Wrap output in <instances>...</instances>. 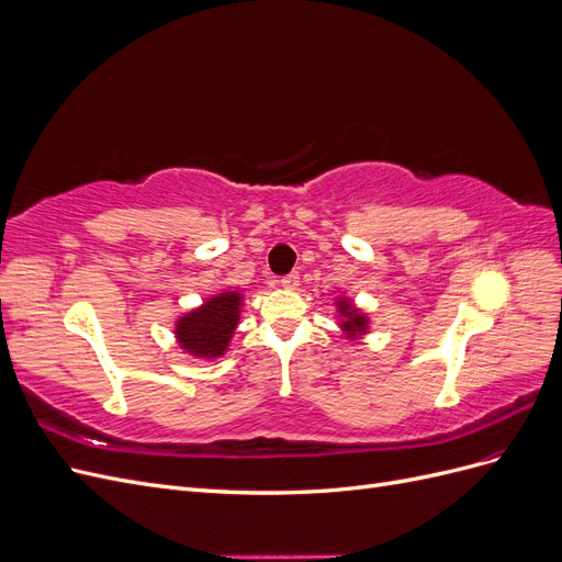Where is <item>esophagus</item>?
Here are the masks:
<instances>
[{"instance_id":"esophagus-1","label":"esophagus","mask_w":562,"mask_h":562,"mask_svg":"<svg viewBox=\"0 0 562 562\" xmlns=\"http://www.w3.org/2000/svg\"><path fill=\"white\" fill-rule=\"evenodd\" d=\"M279 283L285 288V291H297V285H300V274H297V271H293V274L283 277Z\"/></svg>"}]
</instances>
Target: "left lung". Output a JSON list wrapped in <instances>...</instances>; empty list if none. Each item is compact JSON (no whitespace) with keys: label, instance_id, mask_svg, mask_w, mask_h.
<instances>
[{"label":"left lung","instance_id":"obj_1","mask_svg":"<svg viewBox=\"0 0 562 562\" xmlns=\"http://www.w3.org/2000/svg\"><path fill=\"white\" fill-rule=\"evenodd\" d=\"M335 310L337 326L342 330V337L349 339V342H361L370 333V316L361 307H356V302L347 295H339L335 300Z\"/></svg>","mask_w":562,"mask_h":562}]
</instances>
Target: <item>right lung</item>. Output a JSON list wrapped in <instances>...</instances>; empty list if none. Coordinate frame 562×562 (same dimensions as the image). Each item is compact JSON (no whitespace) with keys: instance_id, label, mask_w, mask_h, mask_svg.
Returning a JSON list of instances; mask_svg holds the SVG:
<instances>
[{"instance_id":"obj_1","label":"right lung","mask_w":562,"mask_h":562,"mask_svg":"<svg viewBox=\"0 0 562 562\" xmlns=\"http://www.w3.org/2000/svg\"><path fill=\"white\" fill-rule=\"evenodd\" d=\"M244 293L229 288L217 295L203 300L199 307L184 312L176 318V342L178 347L194 356V359L213 361L225 356L241 321Z\"/></svg>"}]
</instances>
